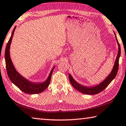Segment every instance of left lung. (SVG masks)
Listing matches in <instances>:
<instances>
[{"instance_id":"left-lung-1","label":"left lung","mask_w":126,"mask_h":126,"mask_svg":"<svg viewBox=\"0 0 126 126\" xmlns=\"http://www.w3.org/2000/svg\"><path fill=\"white\" fill-rule=\"evenodd\" d=\"M114 35L115 36V39L117 42L118 45V54L117 56L116 59L114 62V64L113 68L111 70L110 73L108 76V77L105 79L100 84L94 86H83L81 84H79L78 82H77L72 77V76L69 74V81L71 83V85L73 86L74 88L76 89L77 90L81 92V93L85 94L87 95H95L99 93H100L102 91H103L106 87L108 86L110 83L113 81V79H114L116 76L119 67V59L121 55V47L120 45L118 43V41L117 39L116 35L114 32Z\"/></svg>"}]
</instances>
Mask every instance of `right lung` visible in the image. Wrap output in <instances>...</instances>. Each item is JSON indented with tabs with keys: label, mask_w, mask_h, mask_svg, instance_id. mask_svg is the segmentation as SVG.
<instances>
[{
	"label": "right lung",
	"mask_w": 126,
	"mask_h": 126,
	"mask_svg": "<svg viewBox=\"0 0 126 126\" xmlns=\"http://www.w3.org/2000/svg\"><path fill=\"white\" fill-rule=\"evenodd\" d=\"M16 28V27L14 28L11 36L6 46L5 51V65L8 76L12 82L14 83L17 87H18L23 93L29 94H36L42 93L48 87L51 80V75L55 66L51 69L47 80L43 82H33L22 76L15 69L10 57V47Z\"/></svg>",
	"instance_id": "1"
}]
</instances>
